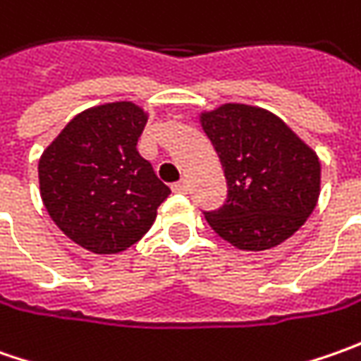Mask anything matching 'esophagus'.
<instances>
[{
  "label": "esophagus",
  "mask_w": 361,
  "mask_h": 361,
  "mask_svg": "<svg viewBox=\"0 0 361 361\" xmlns=\"http://www.w3.org/2000/svg\"><path fill=\"white\" fill-rule=\"evenodd\" d=\"M173 190H174V192H180V195H183V192H187V190H188V180H187V178H180L178 183H174Z\"/></svg>",
  "instance_id": "34e87169"
}]
</instances>
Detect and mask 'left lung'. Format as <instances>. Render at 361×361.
Masks as SVG:
<instances>
[{
  "label": "left lung",
  "instance_id": "obj_1",
  "mask_svg": "<svg viewBox=\"0 0 361 361\" xmlns=\"http://www.w3.org/2000/svg\"><path fill=\"white\" fill-rule=\"evenodd\" d=\"M227 178V201L204 219L243 251H265L312 215L319 197V159L283 120L263 108L223 104L201 114Z\"/></svg>",
  "mask_w": 361,
  "mask_h": 361
}]
</instances>
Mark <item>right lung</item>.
Listing matches in <instances>:
<instances>
[{"mask_svg":"<svg viewBox=\"0 0 361 361\" xmlns=\"http://www.w3.org/2000/svg\"><path fill=\"white\" fill-rule=\"evenodd\" d=\"M146 120L132 102L84 110L39 159V195L51 221L92 253H120L140 241L171 195L136 150Z\"/></svg>","mask_w":361,"mask_h":361,"instance_id":"1","label":"right lung"}]
</instances>
